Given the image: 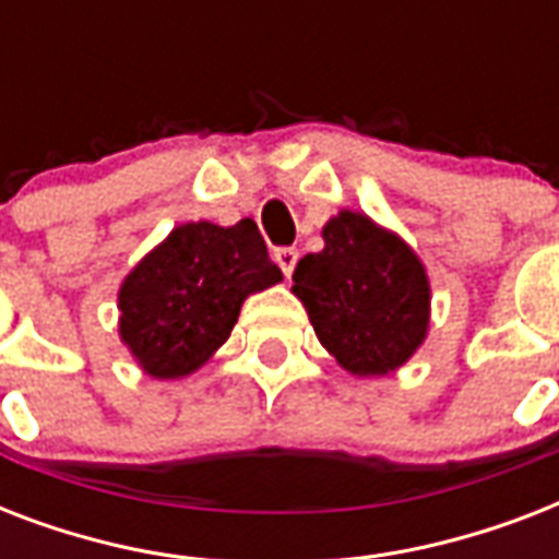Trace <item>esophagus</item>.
Listing matches in <instances>:
<instances>
[{"mask_svg": "<svg viewBox=\"0 0 559 559\" xmlns=\"http://www.w3.org/2000/svg\"><path fill=\"white\" fill-rule=\"evenodd\" d=\"M275 261H278V266H281V272H284V275H293V270H296V263H298V252L296 249H278V252H275Z\"/></svg>", "mask_w": 559, "mask_h": 559, "instance_id": "esophagus-1", "label": "esophagus"}]
</instances>
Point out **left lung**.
<instances>
[{
  "label": "left lung",
  "instance_id": "left-lung-1",
  "mask_svg": "<svg viewBox=\"0 0 559 559\" xmlns=\"http://www.w3.org/2000/svg\"><path fill=\"white\" fill-rule=\"evenodd\" d=\"M322 252L305 254L293 293L322 348L354 377H389L424 345L432 287L424 261L391 228L342 209L322 228Z\"/></svg>",
  "mask_w": 559,
  "mask_h": 559
}]
</instances>
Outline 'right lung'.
Here are the masks:
<instances>
[{
  "label": "right lung",
  "mask_w": 559,
  "mask_h": 559,
  "mask_svg": "<svg viewBox=\"0 0 559 559\" xmlns=\"http://www.w3.org/2000/svg\"><path fill=\"white\" fill-rule=\"evenodd\" d=\"M284 281L254 219L182 223L118 287V340L153 380L200 371L252 293Z\"/></svg>",
  "instance_id": "right-lung-1"
}]
</instances>
